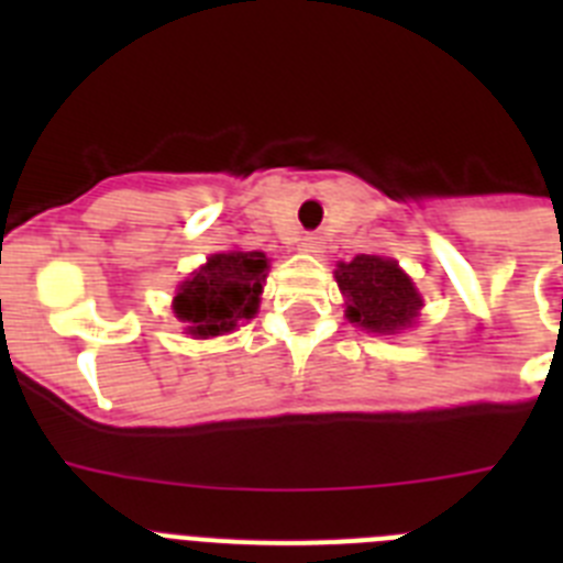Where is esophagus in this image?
<instances>
[{"label":"esophagus","instance_id":"obj_1","mask_svg":"<svg viewBox=\"0 0 563 563\" xmlns=\"http://www.w3.org/2000/svg\"><path fill=\"white\" fill-rule=\"evenodd\" d=\"M321 247H324L321 233H305V236H301V251L305 253H321Z\"/></svg>","mask_w":563,"mask_h":563}]
</instances>
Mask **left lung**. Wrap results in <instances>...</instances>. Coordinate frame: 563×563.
Listing matches in <instances>:
<instances>
[{"label":"left lung","instance_id":"8db88e82","mask_svg":"<svg viewBox=\"0 0 563 563\" xmlns=\"http://www.w3.org/2000/svg\"><path fill=\"white\" fill-rule=\"evenodd\" d=\"M338 287L346 296V318L372 332H395L409 327L422 307L411 278L380 256H355L335 271Z\"/></svg>","mask_w":563,"mask_h":563}]
</instances>
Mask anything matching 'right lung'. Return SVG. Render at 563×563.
Instances as JSON below:
<instances>
[{
    "label": "right lung",
    "instance_id": "1",
    "mask_svg": "<svg viewBox=\"0 0 563 563\" xmlns=\"http://www.w3.org/2000/svg\"><path fill=\"white\" fill-rule=\"evenodd\" d=\"M265 273V253H217L183 282L180 292L174 296V312L186 321L194 338L231 332L239 321L256 316Z\"/></svg>",
    "mask_w": 563,
    "mask_h": 563
}]
</instances>
